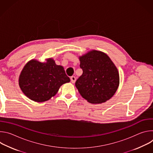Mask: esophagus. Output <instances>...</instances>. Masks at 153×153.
I'll use <instances>...</instances> for the list:
<instances>
[{
	"label": "esophagus",
	"instance_id": "34e87169",
	"mask_svg": "<svg viewBox=\"0 0 153 153\" xmlns=\"http://www.w3.org/2000/svg\"><path fill=\"white\" fill-rule=\"evenodd\" d=\"M76 80V77H74V76H71V82L73 83H75Z\"/></svg>",
	"mask_w": 153,
	"mask_h": 153
}]
</instances>
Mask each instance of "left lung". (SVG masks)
<instances>
[{"label":"left lung","mask_w":153,"mask_h":153,"mask_svg":"<svg viewBox=\"0 0 153 153\" xmlns=\"http://www.w3.org/2000/svg\"><path fill=\"white\" fill-rule=\"evenodd\" d=\"M83 70L76 86L83 98L91 103H102L111 99L119 85V74L105 53L92 50L79 57Z\"/></svg>","instance_id":"left-lung-1"}]
</instances>
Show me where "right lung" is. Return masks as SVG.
Returning a JSON list of instances; mask_svg holds the SVG:
<instances>
[{
  "instance_id": "1",
  "label": "right lung",
  "mask_w": 153,
  "mask_h": 153,
  "mask_svg": "<svg viewBox=\"0 0 153 153\" xmlns=\"http://www.w3.org/2000/svg\"><path fill=\"white\" fill-rule=\"evenodd\" d=\"M70 82L64 68L51 59L46 62L29 61L22 71L19 85L21 90L31 100L45 102L54 96L60 86Z\"/></svg>"
}]
</instances>
